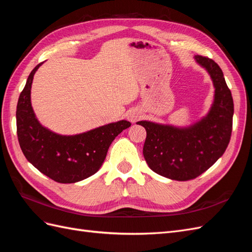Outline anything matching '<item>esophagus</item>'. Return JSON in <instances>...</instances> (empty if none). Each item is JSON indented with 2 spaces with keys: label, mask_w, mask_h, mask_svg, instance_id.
Listing matches in <instances>:
<instances>
[{
  "label": "esophagus",
  "mask_w": 252,
  "mask_h": 252,
  "mask_svg": "<svg viewBox=\"0 0 252 252\" xmlns=\"http://www.w3.org/2000/svg\"><path fill=\"white\" fill-rule=\"evenodd\" d=\"M138 118H139V113H136V112H132L128 116L129 121H131V122H135L136 120H138Z\"/></svg>",
  "instance_id": "1"
}]
</instances>
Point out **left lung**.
<instances>
[{
  "label": "left lung",
  "mask_w": 252,
  "mask_h": 252,
  "mask_svg": "<svg viewBox=\"0 0 252 252\" xmlns=\"http://www.w3.org/2000/svg\"><path fill=\"white\" fill-rule=\"evenodd\" d=\"M193 58L208 72L215 87L207 114L188 126L136 122L147 132L145 161L152 171L170 180H192L210 168L223 156L232 131L233 100L222 69L211 59Z\"/></svg>",
  "instance_id": "left-lung-1"
}]
</instances>
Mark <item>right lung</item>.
Wrapping results in <instances>:
<instances>
[{"label":"right lung","mask_w":252,"mask_h":252,"mask_svg":"<svg viewBox=\"0 0 252 252\" xmlns=\"http://www.w3.org/2000/svg\"><path fill=\"white\" fill-rule=\"evenodd\" d=\"M30 72L17 106V132L27 161L51 180L63 184L77 183L94 174L104 162L112 141L130 122L121 120L91 130L65 135L51 131L36 119L32 106L33 75Z\"/></svg>","instance_id":"1"}]
</instances>
